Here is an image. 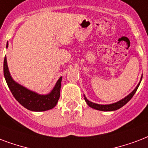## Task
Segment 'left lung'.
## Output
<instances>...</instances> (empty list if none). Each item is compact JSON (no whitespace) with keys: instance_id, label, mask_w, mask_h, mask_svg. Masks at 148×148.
I'll list each match as a JSON object with an SVG mask.
<instances>
[{"instance_id":"left-lung-1","label":"left lung","mask_w":148,"mask_h":148,"mask_svg":"<svg viewBox=\"0 0 148 148\" xmlns=\"http://www.w3.org/2000/svg\"><path fill=\"white\" fill-rule=\"evenodd\" d=\"M142 77L140 78V81L138 83L136 88H135L134 90H133L132 92H130V94L127 96L125 98H123L120 101L116 102V103H114L112 104H106V105H101V104H97V103H92V102H90V100H88V99L86 98V97L84 96V99L85 101L86 102V103L88 104V106H90V107H92V108L95 109V110H101V111H113V110H116L118 109L121 108L122 106H123L125 105L126 103H127L128 102L130 101L131 98L134 97V95L137 91V88L139 87L140 83L141 82Z\"/></svg>"}]
</instances>
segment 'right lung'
<instances>
[{"instance_id": "add662e5", "label": "right lung", "mask_w": 148, "mask_h": 148, "mask_svg": "<svg viewBox=\"0 0 148 148\" xmlns=\"http://www.w3.org/2000/svg\"><path fill=\"white\" fill-rule=\"evenodd\" d=\"M8 46V44H7V48ZM4 75L14 97L19 103L27 110L32 111L49 110L55 107L58 103L60 97L62 77L58 79L50 93L40 95L37 92L27 90L23 86H21L12 79L9 73L6 57L4 60Z\"/></svg>"}]
</instances>
